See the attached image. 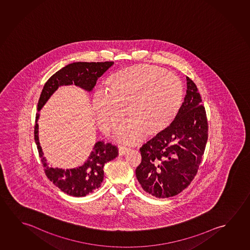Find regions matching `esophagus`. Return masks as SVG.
I'll list each match as a JSON object with an SVG mask.
<instances>
[{
	"label": "esophagus",
	"mask_w": 250,
	"mask_h": 250,
	"mask_svg": "<svg viewBox=\"0 0 250 250\" xmlns=\"http://www.w3.org/2000/svg\"><path fill=\"white\" fill-rule=\"evenodd\" d=\"M118 149H119L120 155H126L127 152H128V150H129V148H127V147H124L123 145H119V146H118Z\"/></svg>",
	"instance_id": "34e87169"
}]
</instances>
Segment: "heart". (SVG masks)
Segmentation results:
<instances>
[{
    "instance_id": "heart-1",
    "label": "heart",
    "mask_w": 250,
    "mask_h": 250,
    "mask_svg": "<svg viewBox=\"0 0 250 250\" xmlns=\"http://www.w3.org/2000/svg\"><path fill=\"white\" fill-rule=\"evenodd\" d=\"M107 92L96 90L92 108L100 128L111 132L126 114L129 117L116 132L123 143L140 142L145 133L155 135L170 125L183 99L177 76L163 67L139 64L115 72L107 80Z\"/></svg>"
}]
</instances>
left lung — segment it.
<instances>
[{
  "mask_svg": "<svg viewBox=\"0 0 250 250\" xmlns=\"http://www.w3.org/2000/svg\"><path fill=\"white\" fill-rule=\"evenodd\" d=\"M186 79L187 95L174 121L140 148L136 178L143 190L157 198L174 196L190 184L206 147L205 107L196 85Z\"/></svg>",
  "mask_w": 250,
  "mask_h": 250,
  "instance_id": "1",
  "label": "left lung"
}]
</instances>
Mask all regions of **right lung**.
I'll return each instance as SVG.
<instances>
[{"label":"right lung","mask_w":250,"mask_h":250,"mask_svg":"<svg viewBox=\"0 0 250 250\" xmlns=\"http://www.w3.org/2000/svg\"><path fill=\"white\" fill-rule=\"evenodd\" d=\"M113 65L114 62L68 64L48 80L41 94L37 106L38 113L36 117L35 141L47 177L68 195L83 197L100 188L104 177V166L118 155V149L111 143L98 141L95 143L93 150L83 165L70 169L49 166L47 159L44 157L39 142V126L37 123L40 117L39 111L61 86L74 84L85 91L91 92L95 87L96 81Z\"/></svg>","instance_id":"1"}]
</instances>
